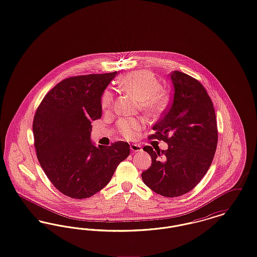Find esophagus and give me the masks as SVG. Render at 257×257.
I'll return each mask as SVG.
<instances>
[{"label":"esophagus","instance_id":"34e87169","mask_svg":"<svg viewBox=\"0 0 257 257\" xmlns=\"http://www.w3.org/2000/svg\"><path fill=\"white\" fill-rule=\"evenodd\" d=\"M130 148H131V150H132L133 152H139V151H142V150H143L142 147H141L140 145H136V144H132V145L130 146Z\"/></svg>","mask_w":257,"mask_h":257}]
</instances>
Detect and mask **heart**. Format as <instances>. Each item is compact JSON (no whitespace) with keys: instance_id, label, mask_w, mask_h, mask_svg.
Instances as JSON below:
<instances>
[{"instance_id":"obj_1","label":"heart","mask_w":257,"mask_h":257,"mask_svg":"<svg viewBox=\"0 0 257 257\" xmlns=\"http://www.w3.org/2000/svg\"><path fill=\"white\" fill-rule=\"evenodd\" d=\"M119 86L125 91L132 93L140 100L143 110L149 114H158L165 109L166 98L162 93V86L153 74L147 71H137L127 74L119 81ZM101 105L105 110L113 105V94L105 90L101 98ZM143 127V121L136 118L121 119L117 128L124 138L133 139Z\"/></svg>"}]
</instances>
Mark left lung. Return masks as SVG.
I'll list each match as a JSON object with an SVG mask.
<instances>
[{"label": "left lung", "mask_w": 257, "mask_h": 257, "mask_svg": "<svg viewBox=\"0 0 257 257\" xmlns=\"http://www.w3.org/2000/svg\"><path fill=\"white\" fill-rule=\"evenodd\" d=\"M170 76L173 85L171 106L149 137L164 141L169 147H144L152 164L142 178L156 194L176 197L193 190L206 174L216 152L218 129L214 106L204 86L180 71Z\"/></svg>", "instance_id": "1"}]
</instances>
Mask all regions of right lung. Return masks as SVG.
Returning <instances> with one entry per match:
<instances>
[{"label": "right lung", "instance_id": "obj_1", "mask_svg": "<svg viewBox=\"0 0 257 257\" xmlns=\"http://www.w3.org/2000/svg\"><path fill=\"white\" fill-rule=\"evenodd\" d=\"M116 73L64 79L37 108L33 123L37 159L65 196L82 199L95 195L129 156L126 142L95 147L90 140L91 121L102 115V94Z\"/></svg>", "mask_w": 257, "mask_h": 257}]
</instances>
